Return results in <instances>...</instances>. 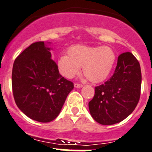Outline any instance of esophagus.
<instances>
[{
    "mask_svg": "<svg viewBox=\"0 0 152 152\" xmlns=\"http://www.w3.org/2000/svg\"><path fill=\"white\" fill-rule=\"evenodd\" d=\"M74 86H75L76 88H81L83 86V84L77 83H74Z\"/></svg>",
    "mask_w": 152,
    "mask_h": 152,
    "instance_id": "esophagus-1",
    "label": "esophagus"
}]
</instances>
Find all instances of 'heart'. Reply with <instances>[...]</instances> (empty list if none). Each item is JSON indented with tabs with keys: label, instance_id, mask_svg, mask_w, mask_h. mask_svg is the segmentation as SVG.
Listing matches in <instances>:
<instances>
[{
	"label": "heart",
	"instance_id": "b5f03b06",
	"mask_svg": "<svg viewBox=\"0 0 152 152\" xmlns=\"http://www.w3.org/2000/svg\"><path fill=\"white\" fill-rule=\"evenodd\" d=\"M68 56L58 58L59 73L72 79L80 73V67L88 80L100 83L107 78L115 64L116 53L109 46H88L77 45L68 49Z\"/></svg>",
	"mask_w": 152,
	"mask_h": 152
}]
</instances>
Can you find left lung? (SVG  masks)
Instances as JSON below:
<instances>
[{
	"label": "left lung",
	"mask_w": 152,
	"mask_h": 152,
	"mask_svg": "<svg viewBox=\"0 0 152 152\" xmlns=\"http://www.w3.org/2000/svg\"><path fill=\"white\" fill-rule=\"evenodd\" d=\"M141 72L137 59L131 52L121 54L113 76L95 87L89 102L91 116L103 125L119 123L134 111L141 96Z\"/></svg>",
	"instance_id": "8db88e82"
}]
</instances>
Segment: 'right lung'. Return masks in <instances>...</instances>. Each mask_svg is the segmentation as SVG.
<instances>
[{
    "label": "right lung",
    "mask_w": 152,
    "mask_h": 152,
    "mask_svg": "<svg viewBox=\"0 0 152 152\" xmlns=\"http://www.w3.org/2000/svg\"><path fill=\"white\" fill-rule=\"evenodd\" d=\"M44 42L31 45L15 58L12 92L18 107L29 118L47 123L56 119L73 83L61 76Z\"/></svg>",
    "instance_id": "obj_1"
}]
</instances>
